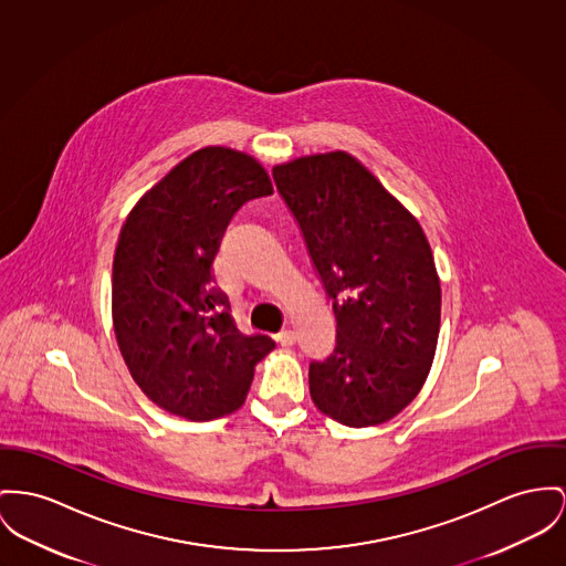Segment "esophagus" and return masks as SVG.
<instances>
[{"label":"esophagus","instance_id":"esophagus-1","mask_svg":"<svg viewBox=\"0 0 566 566\" xmlns=\"http://www.w3.org/2000/svg\"><path fill=\"white\" fill-rule=\"evenodd\" d=\"M276 340H279L283 347H290V345L296 343V333H294L292 328H285V331H281V333L276 335Z\"/></svg>","mask_w":566,"mask_h":566}]
</instances>
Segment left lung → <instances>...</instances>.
Here are the masks:
<instances>
[{
	"mask_svg": "<svg viewBox=\"0 0 566 566\" xmlns=\"http://www.w3.org/2000/svg\"><path fill=\"white\" fill-rule=\"evenodd\" d=\"M272 176L337 317L335 352L308 367L311 399L347 427L386 422L420 392L436 356L442 290L429 240L347 151L301 156Z\"/></svg>",
	"mask_w": 566,
	"mask_h": 566,
	"instance_id": "8db88e82",
	"label": "left lung"
}]
</instances>
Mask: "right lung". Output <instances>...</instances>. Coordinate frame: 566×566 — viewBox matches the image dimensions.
<instances>
[{"label": "right lung", "mask_w": 566, "mask_h": 566, "mask_svg": "<svg viewBox=\"0 0 566 566\" xmlns=\"http://www.w3.org/2000/svg\"><path fill=\"white\" fill-rule=\"evenodd\" d=\"M272 195L262 163L208 146L180 160L128 212L114 255L112 313L122 358L169 415L212 420L238 410L255 365L274 349L247 337L214 285L212 262L242 203Z\"/></svg>", "instance_id": "obj_1"}]
</instances>
